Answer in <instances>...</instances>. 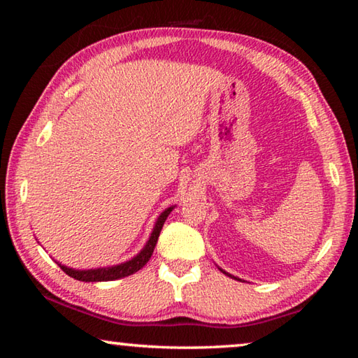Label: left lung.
Segmentation results:
<instances>
[{"mask_svg":"<svg viewBox=\"0 0 358 358\" xmlns=\"http://www.w3.org/2000/svg\"><path fill=\"white\" fill-rule=\"evenodd\" d=\"M220 270H221V268H220ZM221 271H222V273H226V271H224V270H221ZM226 275H227V276H230V278H235V276H232V275H229V273H226ZM235 280H237V278H235Z\"/></svg>","mask_w":358,"mask_h":358,"instance_id":"8db88e82","label":"left lung"}]
</instances>
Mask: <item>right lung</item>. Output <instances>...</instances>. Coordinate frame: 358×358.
Masks as SVG:
<instances>
[{
  "mask_svg": "<svg viewBox=\"0 0 358 358\" xmlns=\"http://www.w3.org/2000/svg\"><path fill=\"white\" fill-rule=\"evenodd\" d=\"M173 208L175 207H169L162 211L159 217L156 220L153 232H151L147 245H145L143 250L138 252L137 256L132 257L131 260H126V262L113 265V266H102V268H92V270H76V268H69V266H66V265H62L59 262H57V264L59 265V268H62L66 275L74 278V280L85 281V282L113 281V280H120V278H124V276L136 273V271L141 270L142 266L150 260L151 254H153V251H155V246L157 243V237H159V234H161V229H162V226H164L167 216L171 215V211Z\"/></svg>",
  "mask_w": 358,
  "mask_h": 358,
  "instance_id": "1",
  "label": "right lung"
}]
</instances>
